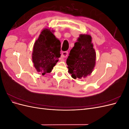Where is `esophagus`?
<instances>
[{
    "label": "esophagus",
    "mask_w": 129,
    "mask_h": 129,
    "mask_svg": "<svg viewBox=\"0 0 129 129\" xmlns=\"http://www.w3.org/2000/svg\"><path fill=\"white\" fill-rule=\"evenodd\" d=\"M68 55V52L67 51H64L62 53V56L63 57H66Z\"/></svg>",
    "instance_id": "34e87169"
}]
</instances>
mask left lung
Listing matches in <instances>:
<instances>
[{"label": "left lung", "instance_id": "1", "mask_svg": "<svg viewBox=\"0 0 129 129\" xmlns=\"http://www.w3.org/2000/svg\"><path fill=\"white\" fill-rule=\"evenodd\" d=\"M96 53L89 35L81 34L71 50L66 63L74 79L90 75L95 67Z\"/></svg>", "mask_w": 129, "mask_h": 129}]
</instances>
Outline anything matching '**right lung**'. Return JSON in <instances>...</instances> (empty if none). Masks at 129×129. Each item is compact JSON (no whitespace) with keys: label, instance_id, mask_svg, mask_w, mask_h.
<instances>
[{"label":"right lung","instance_id":"add662e5","mask_svg":"<svg viewBox=\"0 0 129 129\" xmlns=\"http://www.w3.org/2000/svg\"><path fill=\"white\" fill-rule=\"evenodd\" d=\"M61 42L48 28L43 30L34 43L32 60L37 72L42 75L52 72L61 56Z\"/></svg>","mask_w":129,"mask_h":129}]
</instances>
